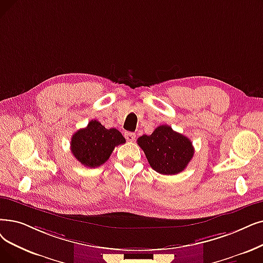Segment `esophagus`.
<instances>
[{
  "label": "esophagus",
  "instance_id": "1",
  "mask_svg": "<svg viewBox=\"0 0 263 263\" xmlns=\"http://www.w3.org/2000/svg\"><path fill=\"white\" fill-rule=\"evenodd\" d=\"M135 133H132V132H125L124 133V138H125V140L127 141H129V142H133L134 140H135Z\"/></svg>",
  "mask_w": 263,
  "mask_h": 263
}]
</instances>
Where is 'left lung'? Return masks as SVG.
Returning a JSON list of instances; mask_svg holds the SVG:
<instances>
[{
	"label": "left lung",
	"instance_id": "left-lung-1",
	"mask_svg": "<svg viewBox=\"0 0 263 263\" xmlns=\"http://www.w3.org/2000/svg\"><path fill=\"white\" fill-rule=\"evenodd\" d=\"M138 144L151 166L163 175L180 173L195 154L191 141L166 124L160 125L151 135H142Z\"/></svg>",
	"mask_w": 263,
	"mask_h": 263
}]
</instances>
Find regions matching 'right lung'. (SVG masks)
Returning <instances> with one entry per match:
<instances>
[{
    "mask_svg": "<svg viewBox=\"0 0 263 263\" xmlns=\"http://www.w3.org/2000/svg\"><path fill=\"white\" fill-rule=\"evenodd\" d=\"M125 143L117 129H105L98 120L74 133L71 140L73 156L87 167H98L106 162L114 148Z\"/></svg>",
    "mask_w": 263,
    "mask_h": 263,
    "instance_id": "obj_1",
    "label": "right lung"
}]
</instances>
